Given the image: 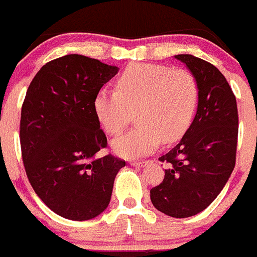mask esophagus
I'll return each instance as SVG.
<instances>
[{
	"label": "esophagus",
	"mask_w": 257,
	"mask_h": 257,
	"mask_svg": "<svg viewBox=\"0 0 257 257\" xmlns=\"http://www.w3.org/2000/svg\"><path fill=\"white\" fill-rule=\"evenodd\" d=\"M147 164V161H143V160H133V161H131V165L132 166H143V165Z\"/></svg>",
	"instance_id": "1"
}]
</instances>
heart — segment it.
I'll list each match as a JSON object with an SVG mask.
<instances>
[{"label": "heart", "instance_id": "b5f03b06", "mask_svg": "<svg viewBox=\"0 0 257 257\" xmlns=\"http://www.w3.org/2000/svg\"><path fill=\"white\" fill-rule=\"evenodd\" d=\"M198 100V82L189 71L134 63L117 78L116 90L96 92L92 106L110 136L121 133L136 111L138 125L112 141L116 155L134 158L150 153L161 141L180 140L190 126Z\"/></svg>", "mask_w": 257, "mask_h": 257}]
</instances>
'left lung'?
Here are the masks:
<instances>
[{"label": "left lung", "instance_id": "1", "mask_svg": "<svg viewBox=\"0 0 257 257\" xmlns=\"http://www.w3.org/2000/svg\"><path fill=\"white\" fill-rule=\"evenodd\" d=\"M175 58L196 78L198 109L181 141L158 158L167 169L164 181L151 189V201L164 214L188 218L217 198L233 171L238 111L234 93L217 67L191 54Z\"/></svg>", "mask_w": 257, "mask_h": 257}]
</instances>
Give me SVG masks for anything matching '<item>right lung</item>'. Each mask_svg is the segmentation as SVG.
<instances>
[{"label": "right lung", "mask_w": 257, "mask_h": 257, "mask_svg": "<svg viewBox=\"0 0 257 257\" xmlns=\"http://www.w3.org/2000/svg\"><path fill=\"white\" fill-rule=\"evenodd\" d=\"M119 68L80 54L48 62L21 107L20 143L31 186L45 205L71 220L101 214L125 161L97 157L107 140L93 112L96 92Z\"/></svg>", "instance_id": "1"}]
</instances>
